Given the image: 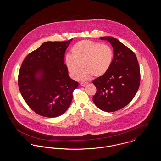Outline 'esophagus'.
I'll list each match as a JSON object with an SVG mask.
<instances>
[{
  "label": "esophagus",
  "mask_w": 161,
  "mask_h": 161,
  "mask_svg": "<svg viewBox=\"0 0 161 161\" xmlns=\"http://www.w3.org/2000/svg\"><path fill=\"white\" fill-rule=\"evenodd\" d=\"M87 84V83H86V82H82V83H80V85L81 86H86Z\"/></svg>",
  "instance_id": "1"
}]
</instances>
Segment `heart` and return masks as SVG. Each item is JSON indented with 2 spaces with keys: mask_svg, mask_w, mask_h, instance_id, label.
<instances>
[{
  "mask_svg": "<svg viewBox=\"0 0 161 161\" xmlns=\"http://www.w3.org/2000/svg\"><path fill=\"white\" fill-rule=\"evenodd\" d=\"M72 54L65 57V64L69 75L74 79L86 80L92 77H100L110 69L114 58L112 49L107 45L84 40L72 47ZM84 69L80 74L81 63Z\"/></svg>",
  "mask_w": 161,
  "mask_h": 161,
  "instance_id": "1",
  "label": "heart"
}]
</instances>
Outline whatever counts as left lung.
<instances>
[{
	"label": "left lung",
	"mask_w": 161,
	"mask_h": 161,
	"mask_svg": "<svg viewBox=\"0 0 161 161\" xmlns=\"http://www.w3.org/2000/svg\"><path fill=\"white\" fill-rule=\"evenodd\" d=\"M113 47L114 58L107 72L93 81L97 92L93 101L100 109L112 112L133 100L140 84V69L136 55L116 38H100Z\"/></svg>",
	"instance_id": "left-lung-1"
}]
</instances>
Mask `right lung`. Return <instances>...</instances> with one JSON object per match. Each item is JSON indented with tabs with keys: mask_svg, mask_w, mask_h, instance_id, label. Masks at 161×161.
Here are the masks:
<instances>
[{
	"mask_svg": "<svg viewBox=\"0 0 161 161\" xmlns=\"http://www.w3.org/2000/svg\"><path fill=\"white\" fill-rule=\"evenodd\" d=\"M72 40L45 42L23 60L19 74V90L27 104L38 115L60 116L71 104L78 83L69 77L64 63Z\"/></svg>",
	"mask_w": 161,
	"mask_h": 161,
	"instance_id": "add662e5",
	"label": "right lung"
}]
</instances>
